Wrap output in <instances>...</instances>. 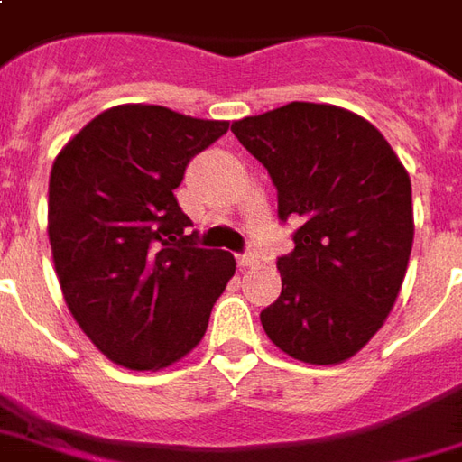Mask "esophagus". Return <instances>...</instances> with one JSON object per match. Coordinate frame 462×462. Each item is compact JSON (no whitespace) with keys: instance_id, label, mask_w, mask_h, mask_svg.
I'll return each instance as SVG.
<instances>
[{"instance_id":"1","label":"esophagus","mask_w":462,"mask_h":462,"mask_svg":"<svg viewBox=\"0 0 462 462\" xmlns=\"http://www.w3.org/2000/svg\"><path fill=\"white\" fill-rule=\"evenodd\" d=\"M236 264H238V267H241V269L254 267V264H256V254H252V252L238 254V256H236Z\"/></svg>"}]
</instances>
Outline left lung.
<instances>
[{"mask_svg": "<svg viewBox=\"0 0 462 462\" xmlns=\"http://www.w3.org/2000/svg\"><path fill=\"white\" fill-rule=\"evenodd\" d=\"M231 132L267 167L282 224L302 221L277 256L264 333L297 361L340 364L394 308L414 238L410 175L374 124L328 104L292 101Z\"/></svg>", "mask_w": 462, "mask_h": 462, "instance_id": "obj_1", "label": "left lung"}]
</instances>
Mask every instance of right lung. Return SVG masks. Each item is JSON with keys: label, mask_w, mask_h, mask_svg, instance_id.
<instances>
[{"label": "right lung", "mask_w": 462, "mask_h": 462, "mask_svg": "<svg viewBox=\"0 0 462 462\" xmlns=\"http://www.w3.org/2000/svg\"><path fill=\"white\" fill-rule=\"evenodd\" d=\"M226 122L165 106H114L55 157L48 190L52 262L68 310L114 364L170 366L200 343L234 277L228 252L195 246L175 188Z\"/></svg>", "instance_id": "add662e5"}]
</instances>
